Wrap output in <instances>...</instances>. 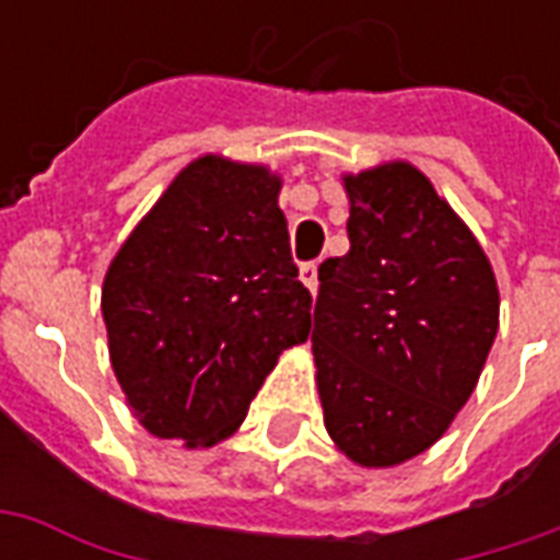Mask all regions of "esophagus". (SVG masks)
I'll use <instances>...</instances> for the list:
<instances>
[{"instance_id":"1","label":"esophagus","mask_w":560,"mask_h":560,"mask_svg":"<svg viewBox=\"0 0 560 560\" xmlns=\"http://www.w3.org/2000/svg\"><path fill=\"white\" fill-rule=\"evenodd\" d=\"M300 281H303L305 288H308V293L315 296L317 293V264H303V267H300Z\"/></svg>"}]
</instances>
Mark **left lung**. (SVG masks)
Masks as SVG:
<instances>
[{"instance_id": "left-lung-1", "label": "left lung", "mask_w": 560, "mask_h": 560, "mask_svg": "<svg viewBox=\"0 0 560 560\" xmlns=\"http://www.w3.org/2000/svg\"><path fill=\"white\" fill-rule=\"evenodd\" d=\"M351 252L317 269V396L353 465L393 468L450 429L498 336L492 264L411 161L341 176Z\"/></svg>"}]
</instances>
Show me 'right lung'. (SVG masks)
Masks as SVG:
<instances>
[{"label": "right lung", "instance_id": "1", "mask_svg": "<svg viewBox=\"0 0 560 560\" xmlns=\"http://www.w3.org/2000/svg\"><path fill=\"white\" fill-rule=\"evenodd\" d=\"M281 176L200 155L107 267L102 315L128 408L155 438L212 446L248 413L281 351L312 329Z\"/></svg>", "mask_w": 560, "mask_h": 560}]
</instances>
